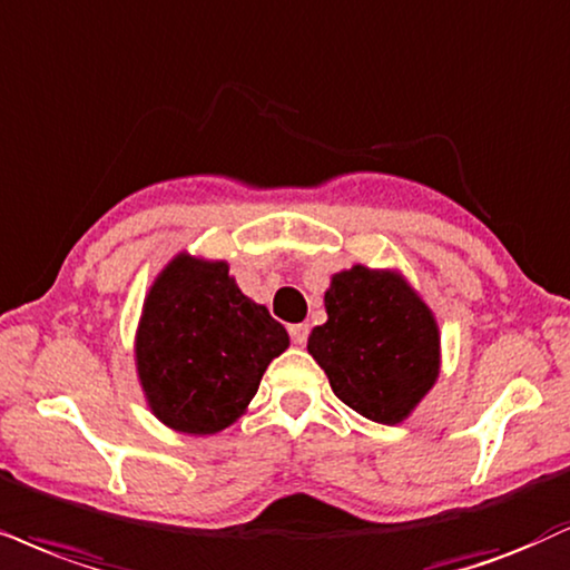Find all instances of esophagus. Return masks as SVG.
I'll return each mask as SVG.
<instances>
[{
	"label": "esophagus",
	"mask_w": 570,
	"mask_h": 570,
	"mask_svg": "<svg viewBox=\"0 0 570 570\" xmlns=\"http://www.w3.org/2000/svg\"><path fill=\"white\" fill-rule=\"evenodd\" d=\"M289 337H292L294 345H305L307 337H311V326H307V324L289 326Z\"/></svg>",
	"instance_id": "obj_1"
}]
</instances>
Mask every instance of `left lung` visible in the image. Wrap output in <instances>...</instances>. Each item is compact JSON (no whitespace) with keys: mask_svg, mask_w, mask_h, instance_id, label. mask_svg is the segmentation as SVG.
Listing matches in <instances>:
<instances>
[{"mask_svg":"<svg viewBox=\"0 0 570 570\" xmlns=\"http://www.w3.org/2000/svg\"><path fill=\"white\" fill-rule=\"evenodd\" d=\"M324 326L307 353L334 395L372 422L397 424L435 385L441 337L430 307L397 273L353 265L332 278Z\"/></svg>","mask_w":570,"mask_h":570,"instance_id":"8db88e82","label":"left lung"}]
</instances>
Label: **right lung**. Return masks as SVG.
Listing matches in <instances>:
<instances>
[{
    "label": "right lung",
    "instance_id": "add662e5",
    "mask_svg": "<svg viewBox=\"0 0 570 570\" xmlns=\"http://www.w3.org/2000/svg\"><path fill=\"white\" fill-rule=\"evenodd\" d=\"M286 347V328L244 297L228 265L180 255L150 286L135 355L154 414L177 433L212 435L244 414Z\"/></svg>",
    "mask_w": 570,
    "mask_h": 570
}]
</instances>
